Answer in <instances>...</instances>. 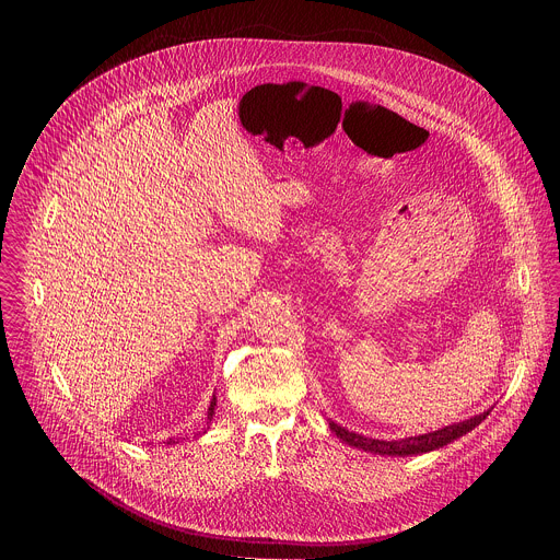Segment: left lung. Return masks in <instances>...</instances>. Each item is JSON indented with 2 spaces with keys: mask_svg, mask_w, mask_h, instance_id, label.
<instances>
[{
  "mask_svg": "<svg viewBox=\"0 0 560 560\" xmlns=\"http://www.w3.org/2000/svg\"><path fill=\"white\" fill-rule=\"evenodd\" d=\"M489 416V409L477 413L468 420L462 422H453L448 427H442L438 431L431 433H422V435H411V438H400V440H375V438H366L353 431H347L345 427L336 424L334 420L329 422V429L349 446H355L364 453H373V455H388V457H409V455H422V453H431L438 451L451 442H455L457 438L466 435L468 431H472L475 427H479L480 422Z\"/></svg>",
  "mask_w": 560,
  "mask_h": 560,
  "instance_id": "left-lung-1",
  "label": "left lung"
}]
</instances>
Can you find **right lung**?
<instances>
[{
	"instance_id": "obj_1",
	"label": "right lung",
	"mask_w": 560,
	"mask_h": 560,
	"mask_svg": "<svg viewBox=\"0 0 560 560\" xmlns=\"http://www.w3.org/2000/svg\"><path fill=\"white\" fill-rule=\"evenodd\" d=\"M215 407H218V399H215V395H213V399H211V405H209V413H207V422H211L213 420V416H215ZM207 433V431H205ZM167 444H176L172 438L167 440Z\"/></svg>"
}]
</instances>
